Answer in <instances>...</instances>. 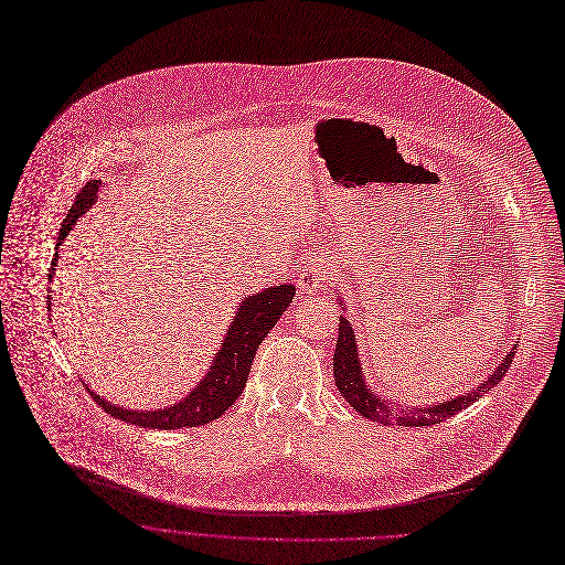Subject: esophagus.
<instances>
[{
    "label": "esophagus",
    "mask_w": 565,
    "mask_h": 565,
    "mask_svg": "<svg viewBox=\"0 0 565 565\" xmlns=\"http://www.w3.org/2000/svg\"><path fill=\"white\" fill-rule=\"evenodd\" d=\"M327 279H329L327 266H324V264H313L311 268H306V270L299 275L297 286H299L301 292L309 295V292L320 290V288L327 284Z\"/></svg>",
    "instance_id": "esophagus-1"
}]
</instances>
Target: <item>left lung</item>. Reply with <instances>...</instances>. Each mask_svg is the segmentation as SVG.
I'll use <instances>...</instances> for the list:
<instances>
[{"label":"left lung","instance_id":"8db88e82","mask_svg":"<svg viewBox=\"0 0 565 565\" xmlns=\"http://www.w3.org/2000/svg\"><path fill=\"white\" fill-rule=\"evenodd\" d=\"M511 358H514V349L504 355V361L498 365V370L478 390L469 392L467 396H457L452 401H446V403L433 405V407H428V405L413 407L403 413V409L387 405L383 398H376V394H372L367 390V385L363 381L361 363H358L355 338H353L351 324L344 318H340L338 344H335V353H333V376H335V385H338L340 394L351 403L355 413L363 415L365 419H372L383 426H433V424H441L444 419L457 415L459 409H465L471 403H476L478 398H482V394L489 387L498 385L511 365Z\"/></svg>","mask_w":565,"mask_h":565}]
</instances>
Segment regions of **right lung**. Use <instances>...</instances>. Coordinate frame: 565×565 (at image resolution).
I'll return each instance as SVG.
<instances>
[{"label": "right lung", "mask_w": 565, "mask_h": 565, "mask_svg": "<svg viewBox=\"0 0 565 565\" xmlns=\"http://www.w3.org/2000/svg\"><path fill=\"white\" fill-rule=\"evenodd\" d=\"M98 191H100L98 180H89L81 189V193L76 195V200L72 204L70 214L63 221V230L58 234V245H63V241L67 238V234L76 225V221L96 202ZM58 245H56V249H58ZM56 262H58V252L54 254V262H51L49 281L56 275L54 273ZM292 297H295V288L286 286V284L247 297L241 303V309L227 331V338L223 340V347L218 349L212 372L202 379V383L184 401H180L171 407L124 409V407H117L100 396H96L89 387H85V390L98 403V407H104L110 417L141 426V428L175 430V428H193V426L210 424V422L218 419L227 407H232L234 401L238 398V394L243 392L256 349H259L262 340L270 333V329L284 316ZM46 299H49V295H46Z\"/></svg>", "instance_id": "add662e5"}]
</instances>
